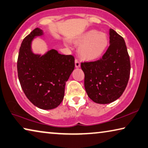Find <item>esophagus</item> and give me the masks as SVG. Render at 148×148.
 Instances as JSON below:
<instances>
[{
  "mask_svg": "<svg viewBox=\"0 0 148 148\" xmlns=\"http://www.w3.org/2000/svg\"><path fill=\"white\" fill-rule=\"evenodd\" d=\"M75 66L76 68L80 67V62L78 59H75Z\"/></svg>",
  "mask_w": 148,
  "mask_h": 148,
  "instance_id": "esophagus-1",
  "label": "esophagus"
}]
</instances>
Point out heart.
Returning a JSON list of instances; mask_svg holds the SVG:
<instances>
[{
  "label": "heart",
  "instance_id": "b5f03b06",
  "mask_svg": "<svg viewBox=\"0 0 148 148\" xmlns=\"http://www.w3.org/2000/svg\"><path fill=\"white\" fill-rule=\"evenodd\" d=\"M79 46V55L86 60H93L101 57L109 44V39L104 33L97 30H90L76 39Z\"/></svg>",
  "mask_w": 148,
  "mask_h": 148
}]
</instances>
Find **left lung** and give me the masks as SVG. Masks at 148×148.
Masks as SVG:
<instances>
[{"instance_id": "1", "label": "left lung", "mask_w": 148, "mask_h": 148, "mask_svg": "<svg viewBox=\"0 0 148 148\" xmlns=\"http://www.w3.org/2000/svg\"><path fill=\"white\" fill-rule=\"evenodd\" d=\"M109 35L110 45L102 58L81 63L87 94L99 104L119 99L125 90L130 74V57L123 37L112 29Z\"/></svg>"}]
</instances>
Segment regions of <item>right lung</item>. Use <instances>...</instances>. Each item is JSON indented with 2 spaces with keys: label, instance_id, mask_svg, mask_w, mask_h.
Listing matches in <instances>:
<instances>
[{
  "label": "right lung",
  "instance_id": "right-lung-1",
  "mask_svg": "<svg viewBox=\"0 0 148 148\" xmlns=\"http://www.w3.org/2000/svg\"><path fill=\"white\" fill-rule=\"evenodd\" d=\"M41 35L43 31L37 27L23 39L18 54V76L25 96L35 106L53 109L64 98L66 82L74 69V57L55 49L43 56L35 55L32 41Z\"/></svg>",
  "mask_w": 148,
  "mask_h": 148
}]
</instances>
